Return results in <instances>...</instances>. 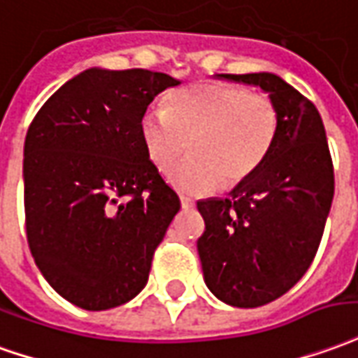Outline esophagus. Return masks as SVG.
<instances>
[{
	"mask_svg": "<svg viewBox=\"0 0 358 358\" xmlns=\"http://www.w3.org/2000/svg\"><path fill=\"white\" fill-rule=\"evenodd\" d=\"M180 203H182V207H184V209H192V207H194V199H189V197H186V196H182L180 197Z\"/></svg>",
	"mask_w": 358,
	"mask_h": 358,
	"instance_id": "34e87169",
	"label": "esophagus"
}]
</instances>
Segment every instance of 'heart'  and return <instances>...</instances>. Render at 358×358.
Returning <instances> with one entry per match:
<instances>
[{
  "label": "heart",
  "instance_id": "heart-1",
  "mask_svg": "<svg viewBox=\"0 0 358 358\" xmlns=\"http://www.w3.org/2000/svg\"><path fill=\"white\" fill-rule=\"evenodd\" d=\"M139 131L159 171H169L189 145L192 157L169 180L184 194L203 196L221 184L238 186L262 169L277 143L279 112L266 94L207 81L171 94L164 110H145Z\"/></svg>",
  "mask_w": 358,
  "mask_h": 358
}]
</instances>
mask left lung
<instances>
[{
  "mask_svg": "<svg viewBox=\"0 0 358 358\" xmlns=\"http://www.w3.org/2000/svg\"><path fill=\"white\" fill-rule=\"evenodd\" d=\"M269 92L279 136L262 169L224 199L197 201L205 285L219 301L257 308L306 273L334 199V162L318 110L273 73L221 75Z\"/></svg>",
  "mask_w": 358,
  "mask_h": 358,
  "instance_id": "obj_1",
  "label": "left lung"
}]
</instances>
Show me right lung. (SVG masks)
Here are the masks:
<instances>
[{
	"mask_svg": "<svg viewBox=\"0 0 358 358\" xmlns=\"http://www.w3.org/2000/svg\"><path fill=\"white\" fill-rule=\"evenodd\" d=\"M180 85L147 69H87L42 104L24 139V224L44 279L85 310L147 285L180 199L145 151L139 122Z\"/></svg>",
	"mask_w": 358,
	"mask_h": 358,
	"instance_id": "obj_1",
	"label": "right lung"
}]
</instances>
